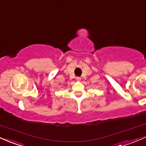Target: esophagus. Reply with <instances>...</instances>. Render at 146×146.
<instances>
[{"mask_svg": "<svg viewBox=\"0 0 146 146\" xmlns=\"http://www.w3.org/2000/svg\"><path fill=\"white\" fill-rule=\"evenodd\" d=\"M81 77H79V76H77V77H76V81H81Z\"/></svg>", "mask_w": 146, "mask_h": 146, "instance_id": "1", "label": "esophagus"}]
</instances>
